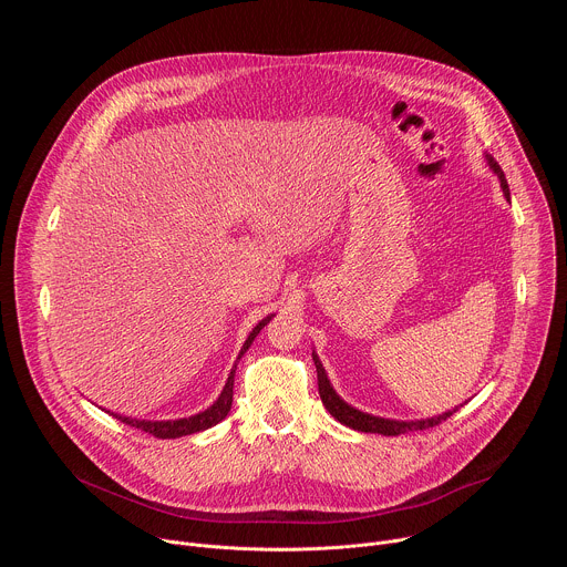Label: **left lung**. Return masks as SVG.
I'll return each instance as SVG.
<instances>
[{"label": "left lung", "mask_w": 567, "mask_h": 567, "mask_svg": "<svg viewBox=\"0 0 567 567\" xmlns=\"http://www.w3.org/2000/svg\"><path fill=\"white\" fill-rule=\"evenodd\" d=\"M487 164L489 168L498 175L501 179V188H503V195L507 197L509 202V186H507V179H505V173L501 171V166L494 161V156L487 154ZM313 357V365H316V372H318V394L322 399V406H326L330 411V415L334 420H339L341 424L354 429V431H361V433H379V435H403L409 431H426V429H433L442 422H446V417H451L457 409L449 411V413H442L437 417H426V420H411V422H403V420H385V417H374V415H368V413H361L357 409H352L350 403H346L337 390L332 388L328 374H326V368H322V363L318 361L316 354Z\"/></svg>", "instance_id": "8db88e82"}]
</instances>
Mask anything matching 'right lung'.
Here are the masks:
<instances>
[{
  "label": "right lung",
  "mask_w": 567,
  "mask_h": 567,
  "mask_svg": "<svg viewBox=\"0 0 567 567\" xmlns=\"http://www.w3.org/2000/svg\"><path fill=\"white\" fill-rule=\"evenodd\" d=\"M274 316V313H271ZM271 316H267V318H262L258 326L254 328V332L249 334V339L245 341V346H241V350H239V354H237V359H241L245 357V352L251 348V343H254V339L260 334V330L267 326V322L271 320ZM235 368L237 365H233V370H230V374H228V381H226V385H224V390H221V394L217 396V401L213 403L210 409H206L204 413H197V415H193V417H184V420H168V422H147V420H132V417H121V415H114L116 420H121L123 424H127V426H134V429H138V431H143V433H147V435H154V437H158V440H175V437H184V435H193V433H199V431H206V429H210V426H215V424H219L226 415H228V411H230V403H233V381H235Z\"/></svg>",
  "instance_id": "add662e5"
}]
</instances>
